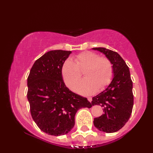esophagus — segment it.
<instances>
[{
  "label": "esophagus",
  "instance_id": "obj_1",
  "mask_svg": "<svg viewBox=\"0 0 153 153\" xmlns=\"http://www.w3.org/2000/svg\"><path fill=\"white\" fill-rule=\"evenodd\" d=\"M87 99H88V100H89L90 102L92 101V98H91V97H88V98H87Z\"/></svg>",
  "mask_w": 153,
  "mask_h": 153
}]
</instances>
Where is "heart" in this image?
Instances as JSON below:
<instances>
[{"label": "heart", "instance_id": "b5f03b06", "mask_svg": "<svg viewBox=\"0 0 153 153\" xmlns=\"http://www.w3.org/2000/svg\"><path fill=\"white\" fill-rule=\"evenodd\" d=\"M82 71L86 78L81 81L76 89L82 95H91L97 89H104L113 76L112 65L108 58L99 57L93 52H83L76 55L73 61L66 60L61 68L62 77L70 89L76 88Z\"/></svg>", "mask_w": 153, "mask_h": 153}]
</instances>
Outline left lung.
I'll list each match as a JSON object with an SVG mask.
<instances>
[{"label": "left lung", "mask_w": 153, "mask_h": 153, "mask_svg": "<svg viewBox=\"0 0 153 153\" xmlns=\"http://www.w3.org/2000/svg\"><path fill=\"white\" fill-rule=\"evenodd\" d=\"M103 53L111 62L113 78L108 87L93 97V105L103 107L102 115L94 118L93 123L99 131L114 133L125 126L130 118L134 106L133 82L125 61L116 52L103 47L93 48Z\"/></svg>", "instance_id": "8db88e82"}]
</instances>
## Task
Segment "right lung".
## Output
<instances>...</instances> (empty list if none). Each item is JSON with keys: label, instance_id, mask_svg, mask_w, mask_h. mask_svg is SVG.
<instances>
[{"label": "right lung", "instance_id": "1", "mask_svg": "<svg viewBox=\"0 0 153 153\" xmlns=\"http://www.w3.org/2000/svg\"><path fill=\"white\" fill-rule=\"evenodd\" d=\"M71 51L54 50L35 62L27 78V99L34 122L51 135L67 134L75 125L80 108L93 106L85 97L73 93L65 85L61 68Z\"/></svg>", "mask_w": 153, "mask_h": 153}]
</instances>
